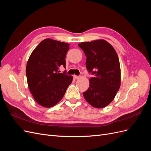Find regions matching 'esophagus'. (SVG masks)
Masks as SVG:
<instances>
[{
  "label": "esophagus",
  "mask_w": 151,
  "mask_h": 151,
  "mask_svg": "<svg viewBox=\"0 0 151 151\" xmlns=\"http://www.w3.org/2000/svg\"><path fill=\"white\" fill-rule=\"evenodd\" d=\"M79 76H74V78L75 79H79Z\"/></svg>",
  "instance_id": "34e87169"
}]
</instances>
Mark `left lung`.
I'll use <instances>...</instances> for the list:
<instances>
[{
	"label": "left lung",
	"mask_w": 151,
	"mask_h": 151,
	"mask_svg": "<svg viewBox=\"0 0 151 151\" xmlns=\"http://www.w3.org/2000/svg\"><path fill=\"white\" fill-rule=\"evenodd\" d=\"M78 46L86 56L87 70L92 73L83 96L91 106L106 107L115 98L121 84L120 65L115 50L104 40L83 42Z\"/></svg>",
	"instance_id": "1"
}]
</instances>
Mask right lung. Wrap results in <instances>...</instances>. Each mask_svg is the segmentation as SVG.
Masks as SVG:
<instances>
[{
  "label": "right lung",
  "mask_w": 151,
  "mask_h": 151,
  "mask_svg": "<svg viewBox=\"0 0 151 151\" xmlns=\"http://www.w3.org/2000/svg\"><path fill=\"white\" fill-rule=\"evenodd\" d=\"M69 44L47 38L41 42L31 53L27 62L28 85L35 101L50 108L63 98L73 77L58 71L65 68V57Z\"/></svg>",
  "instance_id": "obj_1"
}]
</instances>
